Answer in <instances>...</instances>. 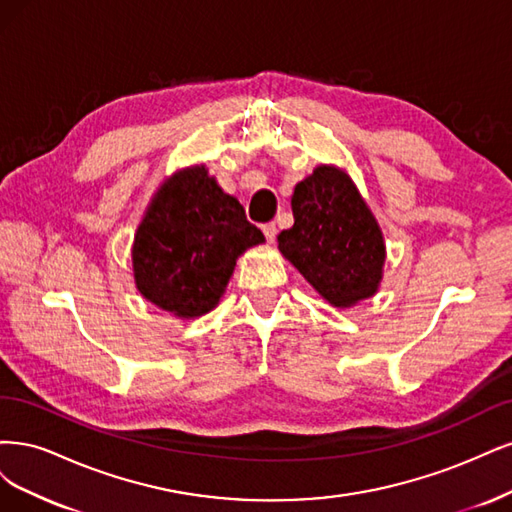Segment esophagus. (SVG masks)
<instances>
[{"label": "esophagus", "mask_w": 512, "mask_h": 512, "mask_svg": "<svg viewBox=\"0 0 512 512\" xmlns=\"http://www.w3.org/2000/svg\"><path fill=\"white\" fill-rule=\"evenodd\" d=\"M261 229H263V236H266L268 242H274V240H276V225H274V223H266Z\"/></svg>", "instance_id": "1"}]
</instances>
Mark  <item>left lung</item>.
<instances>
[{
    "label": "left lung",
    "instance_id": "left-lung-1",
    "mask_svg": "<svg viewBox=\"0 0 512 512\" xmlns=\"http://www.w3.org/2000/svg\"><path fill=\"white\" fill-rule=\"evenodd\" d=\"M293 227L278 251L336 308L376 295L387 259L385 238L349 172L321 163L291 195Z\"/></svg>",
    "mask_w": 512,
    "mask_h": 512
}]
</instances>
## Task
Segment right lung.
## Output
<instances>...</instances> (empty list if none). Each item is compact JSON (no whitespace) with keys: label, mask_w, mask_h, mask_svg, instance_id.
<instances>
[{"label":"right lung","mask_w":512,"mask_h":512,"mask_svg":"<svg viewBox=\"0 0 512 512\" xmlns=\"http://www.w3.org/2000/svg\"><path fill=\"white\" fill-rule=\"evenodd\" d=\"M261 242L204 163L183 168L159 185L134 234L136 289L178 319H197L217 308L238 257Z\"/></svg>","instance_id":"add662e5"}]
</instances>
